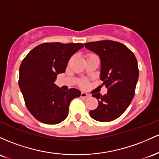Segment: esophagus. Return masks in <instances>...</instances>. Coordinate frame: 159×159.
Masks as SVG:
<instances>
[{
    "instance_id": "34e87169",
    "label": "esophagus",
    "mask_w": 159,
    "mask_h": 159,
    "mask_svg": "<svg viewBox=\"0 0 159 159\" xmlns=\"http://www.w3.org/2000/svg\"><path fill=\"white\" fill-rule=\"evenodd\" d=\"M81 98H86L89 97V94H87L86 93H85V92H82L81 93Z\"/></svg>"
}]
</instances>
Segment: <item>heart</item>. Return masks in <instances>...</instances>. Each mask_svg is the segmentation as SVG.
<instances>
[{
	"mask_svg": "<svg viewBox=\"0 0 159 159\" xmlns=\"http://www.w3.org/2000/svg\"><path fill=\"white\" fill-rule=\"evenodd\" d=\"M80 85H81V86H83V87H85V86H86V85H87V82L85 81V80H83V81H81V82H80Z\"/></svg>",
	"mask_w": 159,
	"mask_h": 159,
	"instance_id": "obj_1",
	"label": "heart"
}]
</instances>
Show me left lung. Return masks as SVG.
<instances>
[{
  "label": "left lung",
  "mask_w": 159,
  "mask_h": 159,
  "mask_svg": "<svg viewBox=\"0 0 159 159\" xmlns=\"http://www.w3.org/2000/svg\"><path fill=\"white\" fill-rule=\"evenodd\" d=\"M84 45L101 58L100 78L107 89L104 95L92 94L98 106L89 114L98 122H111L125 111L134 96L139 76L137 58L127 46L116 41L101 40Z\"/></svg>",
  "instance_id": "1"
}]
</instances>
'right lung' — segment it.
Returning <instances> with one entry per match:
<instances>
[{"label":"right lung","instance_id":"1","mask_svg":"<svg viewBox=\"0 0 159 159\" xmlns=\"http://www.w3.org/2000/svg\"><path fill=\"white\" fill-rule=\"evenodd\" d=\"M82 43H44L34 48L19 67V85L25 105L40 122L56 125L68 116L70 103L80 96V90L64 91L56 86L57 75L65 71L70 57Z\"/></svg>","mask_w":159,"mask_h":159}]
</instances>
